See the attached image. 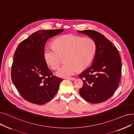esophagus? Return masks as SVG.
Masks as SVG:
<instances>
[{"label":"esophagus","instance_id":"1","mask_svg":"<svg viewBox=\"0 0 134 134\" xmlns=\"http://www.w3.org/2000/svg\"><path fill=\"white\" fill-rule=\"evenodd\" d=\"M67 79L68 80H69L73 81V80H74L75 79V78H74V77H73V78H67Z\"/></svg>","mask_w":134,"mask_h":134}]
</instances>
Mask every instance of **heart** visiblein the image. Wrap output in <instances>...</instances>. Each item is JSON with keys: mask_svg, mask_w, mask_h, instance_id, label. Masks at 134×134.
Wrapping results in <instances>:
<instances>
[{"mask_svg": "<svg viewBox=\"0 0 134 134\" xmlns=\"http://www.w3.org/2000/svg\"><path fill=\"white\" fill-rule=\"evenodd\" d=\"M53 46L47 47L44 53V59L51 68L56 70L60 66L62 57L66 63L56 72L57 76L69 77L78 71L88 67L94 59L96 45L92 38L74 35H65L56 38Z\"/></svg>", "mask_w": 134, "mask_h": 134, "instance_id": "1", "label": "heart"}]
</instances>
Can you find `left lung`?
Listing matches in <instances>:
<instances>
[{
	"label": "left lung",
	"instance_id": "left-lung-1",
	"mask_svg": "<svg viewBox=\"0 0 134 134\" xmlns=\"http://www.w3.org/2000/svg\"><path fill=\"white\" fill-rule=\"evenodd\" d=\"M94 40L96 50L92 65L79 76L83 86L79 94L91 103L105 101L117 89L121 74V61L117 48L103 35L95 31H77Z\"/></svg>",
	"mask_w": 134,
	"mask_h": 134
}]
</instances>
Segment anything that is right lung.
<instances>
[{
    "instance_id": "obj_1",
    "label": "right lung",
    "mask_w": 134,
    "mask_h": 134,
    "mask_svg": "<svg viewBox=\"0 0 134 134\" xmlns=\"http://www.w3.org/2000/svg\"><path fill=\"white\" fill-rule=\"evenodd\" d=\"M61 30L38 31L21 42L15 51L11 66L13 83L28 102L43 104L50 101L63 80L55 77L44 56L47 40L62 32Z\"/></svg>"
}]
</instances>
